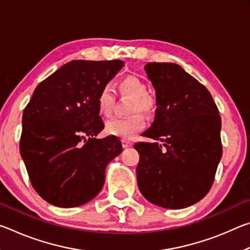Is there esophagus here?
Instances as JSON below:
<instances>
[{
    "instance_id": "34e87169",
    "label": "esophagus",
    "mask_w": 250,
    "mask_h": 250,
    "mask_svg": "<svg viewBox=\"0 0 250 250\" xmlns=\"http://www.w3.org/2000/svg\"><path fill=\"white\" fill-rule=\"evenodd\" d=\"M122 146L124 147H130V146H132V142L131 141H128V140H122Z\"/></svg>"
}]
</instances>
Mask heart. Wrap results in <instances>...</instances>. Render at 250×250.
Masks as SVG:
<instances>
[{"mask_svg":"<svg viewBox=\"0 0 250 250\" xmlns=\"http://www.w3.org/2000/svg\"><path fill=\"white\" fill-rule=\"evenodd\" d=\"M119 88L122 94H125L133 98V104L131 105V113L133 116L129 118H113L107 121L105 124V132L110 135H116L118 138L132 139L139 131H141L146 126L143 115H150L154 110V100L150 96L146 95L147 87L146 83H143L140 78L134 76H126L119 83ZM115 91L109 84H105L101 88L97 95L96 104L100 115L109 117L112 113L113 105H115Z\"/></svg>","mask_w":250,"mask_h":250,"instance_id":"heart-1","label":"heart"}]
</instances>
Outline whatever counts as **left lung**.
I'll use <instances>...</instances> for the list:
<instances>
[{
  "label": "left lung",
  "mask_w": 250,
  "mask_h": 250,
  "mask_svg": "<svg viewBox=\"0 0 250 250\" xmlns=\"http://www.w3.org/2000/svg\"><path fill=\"white\" fill-rule=\"evenodd\" d=\"M155 90L154 121L138 142V186L152 204L180 209L200 202L211 188L222 159V120L209 91L173 62H149ZM165 149H163V146Z\"/></svg>",
  "instance_id": "left-lung-1"
}]
</instances>
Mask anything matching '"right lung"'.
Returning a JSON list of instances; mask_svg holds the SVG:
<instances>
[{"mask_svg":"<svg viewBox=\"0 0 250 250\" xmlns=\"http://www.w3.org/2000/svg\"><path fill=\"white\" fill-rule=\"evenodd\" d=\"M122 61H71L43 80L23 112L20 152L29 180L49 204L69 208L98 195L108 163L122 152L115 135L97 139L104 122L96 99Z\"/></svg>","mask_w":250,"mask_h":250,"instance_id":"right-lung-1","label":"right lung"}]
</instances>
